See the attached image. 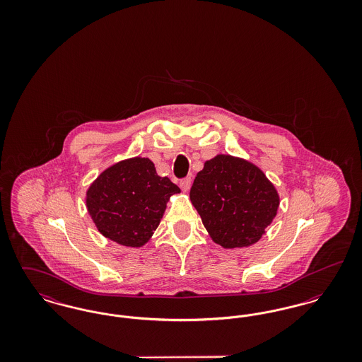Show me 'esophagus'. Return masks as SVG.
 I'll return each instance as SVG.
<instances>
[{
  "label": "esophagus",
  "instance_id": "esophagus-1",
  "mask_svg": "<svg viewBox=\"0 0 362 362\" xmlns=\"http://www.w3.org/2000/svg\"><path fill=\"white\" fill-rule=\"evenodd\" d=\"M191 183H192L191 177H186V179H183V180L180 182V189H183L185 192H187V191L189 189V187H191Z\"/></svg>",
  "mask_w": 362,
  "mask_h": 362
}]
</instances>
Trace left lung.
Returning a JSON list of instances; mask_svg holds the SVG:
<instances>
[{"mask_svg": "<svg viewBox=\"0 0 362 362\" xmlns=\"http://www.w3.org/2000/svg\"><path fill=\"white\" fill-rule=\"evenodd\" d=\"M189 201L211 240L224 248L258 243L279 207L278 191L258 165L230 155L205 161L189 189Z\"/></svg>", "mask_w": 362, "mask_h": 362, "instance_id": "8db88e82", "label": "left lung"}]
</instances>
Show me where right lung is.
Returning <instances> with one entry per match:
<instances>
[{"mask_svg": "<svg viewBox=\"0 0 362 362\" xmlns=\"http://www.w3.org/2000/svg\"><path fill=\"white\" fill-rule=\"evenodd\" d=\"M180 189L158 176L148 157H130L105 168L86 189V210L104 238L139 248L153 236L170 198Z\"/></svg>", "mask_w": 362, "mask_h": 362, "instance_id": "obj_1", "label": "right lung"}]
</instances>
